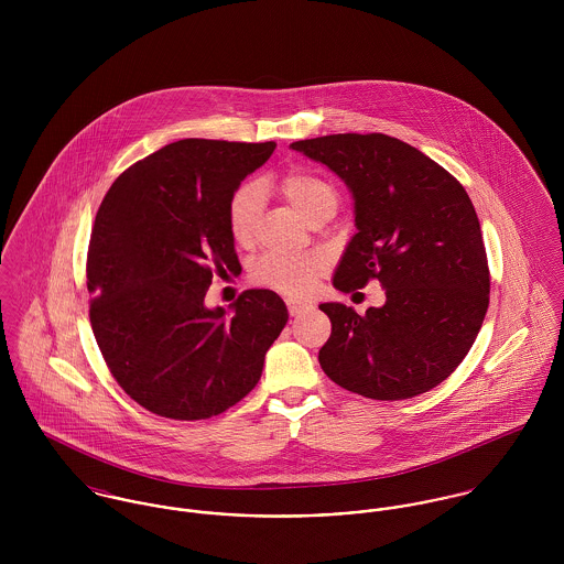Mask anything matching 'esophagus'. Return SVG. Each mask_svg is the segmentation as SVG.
Instances as JSON below:
<instances>
[{
    "instance_id": "34e87169",
    "label": "esophagus",
    "mask_w": 564,
    "mask_h": 564,
    "mask_svg": "<svg viewBox=\"0 0 564 564\" xmlns=\"http://www.w3.org/2000/svg\"><path fill=\"white\" fill-rule=\"evenodd\" d=\"M286 306H289V315H291V317H297L300 313H304V311H308V308H311L308 304H304V302H295V300H289V302H286Z\"/></svg>"
}]
</instances>
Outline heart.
Segmentation results:
<instances>
[{"label": "heart", "instance_id": "heart-1", "mask_svg": "<svg viewBox=\"0 0 564 564\" xmlns=\"http://www.w3.org/2000/svg\"><path fill=\"white\" fill-rule=\"evenodd\" d=\"M280 188L284 197L313 224L319 217H332L338 206L336 188L315 173L293 169L282 175ZM264 204L262 186L256 182L241 184L228 204V228L239 245H249L256 232ZM322 258L313 253H264L251 269V280L289 297L308 293L317 275H322Z\"/></svg>", "mask_w": 564, "mask_h": 564}]
</instances>
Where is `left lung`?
<instances>
[{
    "instance_id": "obj_1",
    "label": "left lung",
    "mask_w": 564,
    "mask_h": 564,
    "mask_svg": "<svg viewBox=\"0 0 564 564\" xmlns=\"http://www.w3.org/2000/svg\"><path fill=\"white\" fill-rule=\"evenodd\" d=\"M351 191L358 232L332 284L351 293L378 280L380 308L322 304L332 334L325 376L369 400L427 393L469 354L488 308V260L476 208L438 162L387 134H329L291 143Z\"/></svg>"
}]
</instances>
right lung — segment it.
Instances as JSON below:
<instances>
[{
  "instance_id": "obj_1",
  "label": "right lung",
  "mask_w": 564,
  "mask_h": 564,
  "mask_svg": "<svg viewBox=\"0 0 564 564\" xmlns=\"http://www.w3.org/2000/svg\"><path fill=\"white\" fill-rule=\"evenodd\" d=\"M275 143L182 139L126 169L90 232V327L119 387L177 421L226 412L258 384L289 322L278 293L206 308L213 273H241L228 204Z\"/></svg>"
}]
</instances>
